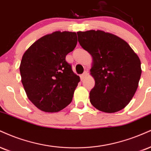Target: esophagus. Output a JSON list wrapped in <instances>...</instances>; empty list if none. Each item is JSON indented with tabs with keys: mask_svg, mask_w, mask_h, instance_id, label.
Here are the masks:
<instances>
[{
	"mask_svg": "<svg viewBox=\"0 0 151 151\" xmlns=\"http://www.w3.org/2000/svg\"><path fill=\"white\" fill-rule=\"evenodd\" d=\"M87 76H88V73H87V72H83V73L80 76L81 80L83 81V79H86V77H87Z\"/></svg>",
	"mask_w": 151,
	"mask_h": 151,
	"instance_id": "1",
	"label": "esophagus"
}]
</instances>
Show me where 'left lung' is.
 <instances>
[{
  "instance_id": "8db88e82",
  "label": "left lung",
  "mask_w": 151,
  "mask_h": 151,
  "mask_svg": "<svg viewBox=\"0 0 151 151\" xmlns=\"http://www.w3.org/2000/svg\"><path fill=\"white\" fill-rule=\"evenodd\" d=\"M81 46L93 58L90 74L95 86L90 102L107 113L122 110L135 94L141 75V61L124 40L101 30L78 32Z\"/></svg>"
}]
</instances>
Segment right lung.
Listing matches in <instances>:
<instances>
[{"instance_id":"right-lung-1","label":"right lung","mask_w":151,"mask_h":151,"mask_svg":"<svg viewBox=\"0 0 151 151\" xmlns=\"http://www.w3.org/2000/svg\"><path fill=\"white\" fill-rule=\"evenodd\" d=\"M77 43L76 32L56 31L40 38L24 53L22 83L28 99L41 111L59 112L72 102L80 77L65 58Z\"/></svg>"}]
</instances>
